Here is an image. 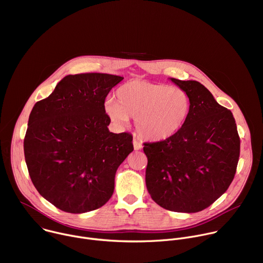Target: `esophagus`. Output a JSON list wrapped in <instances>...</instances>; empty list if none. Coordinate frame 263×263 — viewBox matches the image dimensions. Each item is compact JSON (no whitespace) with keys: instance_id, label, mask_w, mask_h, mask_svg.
<instances>
[{"instance_id":"esophagus-1","label":"esophagus","mask_w":263,"mask_h":263,"mask_svg":"<svg viewBox=\"0 0 263 263\" xmlns=\"http://www.w3.org/2000/svg\"><path fill=\"white\" fill-rule=\"evenodd\" d=\"M133 146H134V149H136V151H138V149L142 148V144L138 140H136V139H133Z\"/></svg>"}]
</instances>
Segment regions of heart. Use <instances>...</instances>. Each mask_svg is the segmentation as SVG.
Instances as JSON below:
<instances>
[{
  "label": "heart",
  "mask_w": 263,
  "mask_h": 263,
  "mask_svg": "<svg viewBox=\"0 0 263 263\" xmlns=\"http://www.w3.org/2000/svg\"><path fill=\"white\" fill-rule=\"evenodd\" d=\"M117 101L105 102V112L111 121L125 127L135 118L138 135L147 141L159 142L175 136L191 114V98L177 86L133 80L116 92Z\"/></svg>",
  "instance_id": "obj_1"
}]
</instances>
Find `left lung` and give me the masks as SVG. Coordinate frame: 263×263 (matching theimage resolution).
Returning <instances> with one entry per match:
<instances>
[{
    "instance_id": "left-lung-1",
    "label": "left lung",
    "mask_w": 263,
    "mask_h": 263,
    "mask_svg": "<svg viewBox=\"0 0 263 263\" xmlns=\"http://www.w3.org/2000/svg\"><path fill=\"white\" fill-rule=\"evenodd\" d=\"M171 80L191 98V114L172 138L144 142L145 184L162 208L194 213L228 190L236 173L240 139L232 112L198 81Z\"/></svg>"
}]
</instances>
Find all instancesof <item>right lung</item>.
Masks as SVG:
<instances>
[{
    "label": "right lung",
    "mask_w": 263,
    "mask_h": 263,
    "mask_svg": "<svg viewBox=\"0 0 263 263\" xmlns=\"http://www.w3.org/2000/svg\"><path fill=\"white\" fill-rule=\"evenodd\" d=\"M123 79L68 74L31 111L24 139L29 175L41 196L62 211L98 209L114 194L117 170L133 151V137L109 131L104 103Z\"/></svg>",
    "instance_id": "1"
}]
</instances>
